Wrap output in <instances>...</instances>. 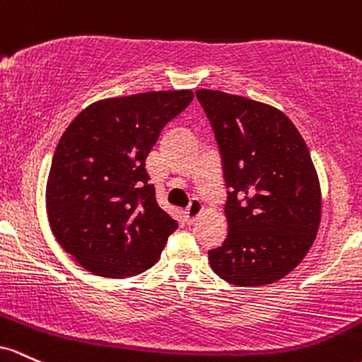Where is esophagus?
I'll list each match as a JSON object with an SVG mask.
<instances>
[{
    "label": "esophagus",
    "instance_id": "obj_1",
    "mask_svg": "<svg viewBox=\"0 0 362 362\" xmlns=\"http://www.w3.org/2000/svg\"><path fill=\"white\" fill-rule=\"evenodd\" d=\"M203 212V205L200 200H197V198H193L192 203H189V206L186 209L185 212V218H186V224H193L194 221H197L198 217H200Z\"/></svg>",
    "mask_w": 362,
    "mask_h": 362
}]
</instances>
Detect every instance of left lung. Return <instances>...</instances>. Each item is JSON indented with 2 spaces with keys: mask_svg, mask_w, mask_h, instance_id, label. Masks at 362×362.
<instances>
[{
  "mask_svg": "<svg viewBox=\"0 0 362 362\" xmlns=\"http://www.w3.org/2000/svg\"><path fill=\"white\" fill-rule=\"evenodd\" d=\"M222 156L227 238L209 251L215 274L239 287L269 286L315 243L322 188L306 141L274 105L200 88Z\"/></svg>",
  "mask_w": 362,
  "mask_h": 362,
  "instance_id": "8db88e82",
  "label": "left lung"
}]
</instances>
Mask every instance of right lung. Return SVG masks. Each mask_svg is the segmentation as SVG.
I'll list each match as a JSON object with an SVG mask.
<instances>
[{
	"label": "right lung",
	"instance_id": "add662e5",
	"mask_svg": "<svg viewBox=\"0 0 362 362\" xmlns=\"http://www.w3.org/2000/svg\"><path fill=\"white\" fill-rule=\"evenodd\" d=\"M193 97L153 90L97 100L61 135L47 176V218L61 247L85 270L123 279L160 258L177 222L157 205L145 159Z\"/></svg>",
	"mask_w": 362,
	"mask_h": 362
}]
</instances>
